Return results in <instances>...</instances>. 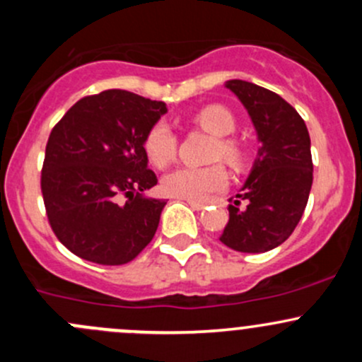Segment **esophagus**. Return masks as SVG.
<instances>
[{
	"label": "esophagus",
	"mask_w": 362,
	"mask_h": 362,
	"mask_svg": "<svg viewBox=\"0 0 362 362\" xmlns=\"http://www.w3.org/2000/svg\"><path fill=\"white\" fill-rule=\"evenodd\" d=\"M187 203L192 210H203V208L206 206V203H203V202H191V199H187Z\"/></svg>",
	"instance_id": "1"
}]
</instances>
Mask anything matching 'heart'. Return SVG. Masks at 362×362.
Here are the masks:
<instances>
[{
    "label": "heart",
    "instance_id": "heart-1",
    "mask_svg": "<svg viewBox=\"0 0 362 362\" xmlns=\"http://www.w3.org/2000/svg\"><path fill=\"white\" fill-rule=\"evenodd\" d=\"M196 124L203 127L217 138L215 145V156L226 159L228 163L236 164L242 158L240 147L233 140H229V134L235 133L236 120L228 108L221 105H210L199 110L194 117ZM145 152L152 164L158 168H164L175 159L177 156V138L170 126L164 122H158L148 129L145 136ZM228 184V175L226 170L218 164L206 168L194 166H180L177 170L170 171L163 178V189L166 194L173 198L191 199V202H204L208 196L214 192L222 191Z\"/></svg>",
    "mask_w": 362,
    "mask_h": 362
}]
</instances>
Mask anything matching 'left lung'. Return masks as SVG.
Returning a JSON list of instances; mask_svg holds the SVG:
<instances>
[{"label":"left lung","instance_id":"left-lung-1","mask_svg":"<svg viewBox=\"0 0 362 362\" xmlns=\"http://www.w3.org/2000/svg\"><path fill=\"white\" fill-rule=\"evenodd\" d=\"M245 107L261 144L252 170L229 204V221L221 242L245 254L282 245L298 226L313 182L310 134L305 120L284 98L245 80L224 83Z\"/></svg>","mask_w":362,"mask_h":362}]
</instances>
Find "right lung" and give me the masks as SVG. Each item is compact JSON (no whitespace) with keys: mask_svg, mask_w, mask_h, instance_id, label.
Masks as SVG:
<instances>
[{"mask_svg":"<svg viewBox=\"0 0 362 362\" xmlns=\"http://www.w3.org/2000/svg\"><path fill=\"white\" fill-rule=\"evenodd\" d=\"M166 112L164 101L110 89L76 101L56 124L42 192L52 231L69 252L119 266L154 238L166 202L145 196L158 184L145 136Z\"/></svg>","mask_w":362,"mask_h":362,"instance_id":"obj_1","label":"right lung"}]
</instances>
